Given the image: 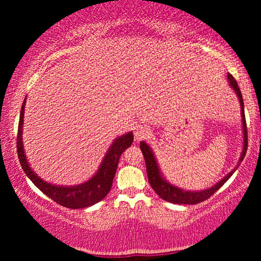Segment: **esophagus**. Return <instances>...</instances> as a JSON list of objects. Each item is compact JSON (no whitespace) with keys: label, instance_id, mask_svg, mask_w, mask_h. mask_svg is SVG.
I'll return each mask as SVG.
<instances>
[{"label":"esophagus","instance_id":"esophagus-1","mask_svg":"<svg viewBox=\"0 0 261 261\" xmlns=\"http://www.w3.org/2000/svg\"><path fill=\"white\" fill-rule=\"evenodd\" d=\"M149 135V128L148 126H146V125H136L134 128V136H135V140L140 141L142 139H146Z\"/></svg>","mask_w":261,"mask_h":261}]
</instances>
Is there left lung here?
<instances>
[{"instance_id":"8db88e82","label":"left lung","mask_w":261,"mask_h":261,"mask_svg":"<svg viewBox=\"0 0 261 261\" xmlns=\"http://www.w3.org/2000/svg\"><path fill=\"white\" fill-rule=\"evenodd\" d=\"M227 79H228L229 86L233 91L236 92L237 97H238L239 103H241V109H242V124H243V149H242L241 157H239L237 167L233 170L227 174L224 178L221 179L220 181L216 182L215 185H212L211 188L203 189L200 191H189L180 189L175 185L170 184L168 180H166L163 174L161 173L160 167H158L157 161H155L154 153L152 151V148L149 147L145 141H141L140 142V148L142 151L143 157H145L146 162V169H147V175H148V181L151 184V187L153 188V190L157 193V195L161 199L166 200V201L172 202V203H180V205H196V203L205 201L210 196L214 195L215 193L220 189L222 185L230 178V175L236 172V169L238 168L241 162L243 161L245 152H247L248 147V135H247V122H245V115H244V101L242 98L241 89H239L238 85H237L234 77L232 74H227Z\"/></svg>"}]
</instances>
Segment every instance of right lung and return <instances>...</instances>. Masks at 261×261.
<instances>
[{"label":"right lung","instance_id":"1","mask_svg":"<svg viewBox=\"0 0 261 261\" xmlns=\"http://www.w3.org/2000/svg\"><path fill=\"white\" fill-rule=\"evenodd\" d=\"M27 99V98H25ZM25 99L23 101L22 109H20L19 124H18V137H17V151L19 158L20 166L31 180L39 190L43 191L46 196L58 202L59 205L68 208H85L88 206L99 202L108 195L113 185L114 176H115L116 168H118L119 158L125 149L131 146L134 141L133 131L121 135L118 139L114 140L109 149L104 155L99 168L97 173L92 176L89 180L82 184L73 185V187H61V185L50 184L43 180L34 170L29 166L28 160L25 157L24 147H23V122H24V106Z\"/></svg>","mask_w":261,"mask_h":261}]
</instances>
